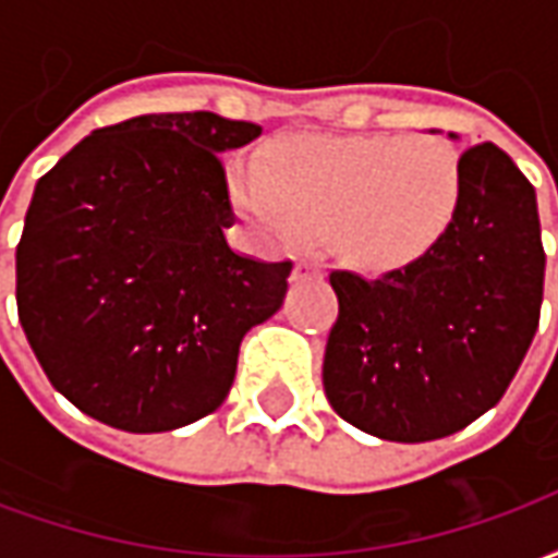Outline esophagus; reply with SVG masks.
<instances>
[{
  "label": "esophagus",
  "instance_id": "1",
  "mask_svg": "<svg viewBox=\"0 0 558 558\" xmlns=\"http://www.w3.org/2000/svg\"><path fill=\"white\" fill-rule=\"evenodd\" d=\"M323 271H319V266H314V263H299V266L292 268V280H311V278H319Z\"/></svg>",
  "mask_w": 558,
  "mask_h": 558
}]
</instances>
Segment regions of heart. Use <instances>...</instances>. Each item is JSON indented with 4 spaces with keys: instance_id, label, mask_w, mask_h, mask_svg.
<instances>
[{
    "instance_id": "obj_1",
    "label": "heart",
    "mask_w": 558,
    "mask_h": 558,
    "mask_svg": "<svg viewBox=\"0 0 558 558\" xmlns=\"http://www.w3.org/2000/svg\"><path fill=\"white\" fill-rule=\"evenodd\" d=\"M235 208L259 235L328 247L367 271L427 256L454 227L463 158L439 134H302L280 140L259 167L230 170Z\"/></svg>"
}]
</instances>
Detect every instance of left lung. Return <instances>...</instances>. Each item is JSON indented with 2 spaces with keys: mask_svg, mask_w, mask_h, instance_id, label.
<instances>
[{
  "mask_svg": "<svg viewBox=\"0 0 558 558\" xmlns=\"http://www.w3.org/2000/svg\"><path fill=\"white\" fill-rule=\"evenodd\" d=\"M463 203L430 254L379 278L331 271L328 403L388 442H430L493 410L538 331L544 244L535 187L502 148L463 155Z\"/></svg>",
  "mask_w": 558,
  "mask_h": 558,
  "instance_id": "obj_1",
  "label": "left lung"
}]
</instances>
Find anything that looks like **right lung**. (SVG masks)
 Returning a JSON list of instances; mask_svg holds the SVG:
<instances>
[{
  "mask_svg": "<svg viewBox=\"0 0 558 558\" xmlns=\"http://www.w3.org/2000/svg\"><path fill=\"white\" fill-rule=\"evenodd\" d=\"M263 134L218 113H148L92 131L32 194L17 316L80 412L128 433L184 427L230 395L242 338L278 314L292 263L227 244L220 151Z\"/></svg>",
  "mask_w": 558,
  "mask_h": 558,
  "instance_id": "1",
  "label": "right lung"
}]
</instances>
